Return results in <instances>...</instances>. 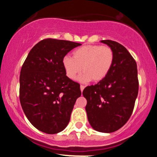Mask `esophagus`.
I'll list each match as a JSON object with an SVG mask.
<instances>
[{
	"mask_svg": "<svg viewBox=\"0 0 157 157\" xmlns=\"http://www.w3.org/2000/svg\"><path fill=\"white\" fill-rule=\"evenodd\" d=\"M84 89H85V86H80V91H83Z\"/></svg>",
	"mask_w": 157,
	"mask_h": 157,
	"instance_id": "esophagus-1",
	"label": "esophagus"
}]
</instances>
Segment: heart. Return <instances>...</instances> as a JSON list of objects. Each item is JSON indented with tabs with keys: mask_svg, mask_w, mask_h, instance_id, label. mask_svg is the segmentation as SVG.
<instances>
[{
	"mask_svg": "<svg viewBox=\"0 0 157 157\" xmlns=\"http://www.w3.org/2000/svg\"><path fill=\"white\" fill-rule=\"evenodd\" d=\"M72 55V57L65 56L63 58V67L71 80H75L82 68L84 72L78 77L81 82L103 80L109 73L114 59L111 48L99 45L83 46L75 50Z\"/></svg>",
	"mask_w": 157,
	"mask_h": 157,
	"instance_id": "1",
	"label": "heart"
}]
</instances>
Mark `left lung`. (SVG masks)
Instances as JSON below:
<instances>
[{"instance_id":"1","label":"left lung","mask_w":157,"mask_h":157,"mask_svg":"<svg viewBox=\"0 0 157 157\" xmlns=\"http://www.w3.org/2000/svg\"><path fill=\"white\" fill-rule=\"evenodd\" d=\"M100 42L113 50L114 59L109 73L94 86H87L82 95L87 100L88 120L95 131H117L130 118L138 95L136 61L126 48L115 41Z\"/></svg>"}]
</instances>
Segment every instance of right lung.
<instances>
[{
    "label": "right lung",
    "mask_w": 157,
    "mask_h": 157,
    "mask_svg": "<svg viewBox=\"0 0 157 157\" xmlns=\"http://www.w3.org/2000/svg\"><path fill=\"white\" fill-rule=\"evenodd\" d=\"M78 43L45 39L32 48L20 75V102L32 125L42 132L57 134L66 128L80 84L66 76L63 58Z\"/></svg>",
    "instance_id": "1"
}]
</instances>
